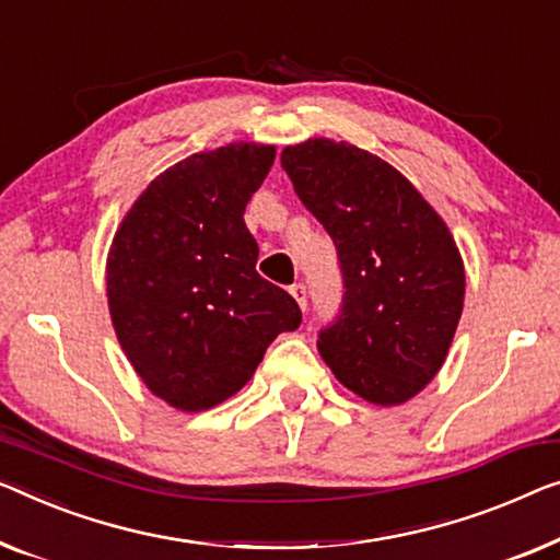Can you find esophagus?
<instances>
[{"label": "esophagus", "instance_id": "esophagus-1", "mask_svg": "<svg viewBox=\"0 0 560 560\" xmlns=\"http://www.w3.org/2000/svg\"><path fill=\"white\" fill-rule=\"evenodd\" d=\"M289 294L296 299V304H299V306L306 308V287H304V283H294V287L289 289Z\"/></svg>", "mask_w": 560, "mask_h": 560}]
</instances>
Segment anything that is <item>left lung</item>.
I'll list each match as a JSON object with an SVG mask.
<instances>
[{
	"label": "left lung",
	"instance_id": "1",
	"mask_svg": "<svg viewBox=\"0 0 560 560\" xmlns=\"http://www.w3.org/2000/svg\"><path fill=\"white\" fill-rule=\"evenodd\" d=\"M281 168L327 229L345 277L339 319L316 341L322 360L366 402H407L445 364L463 314L453 233L402 173L347 140L287 145Z\"/></svg>",
	"mask_w": 560,
	"mask_h": 560
}]
</instances>
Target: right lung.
<instances>
[{"mask_svg":"<svg viewBox=\"0 0 560 560\" xmlns=\"http://www.w3.org/2000/svg\"><path fill=\"white\" fill-rule=\"evenodd\" d=\"M277 148L229 143L155 175L107 252L110 319L143 385L180 412L226 402L302 312L256 273L246 203Z\"/></svg>","mask_w":560,"mask_h":560,"instance_id":"1","label":"right lung"}]
</instances>
